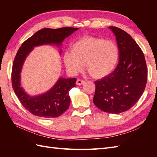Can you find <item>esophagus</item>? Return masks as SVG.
I'll return each mask as SVG.
<instances>
[{"instance_id":"34e87169","label":"esophagus","mask_w":157,"mask_h":157,"mask_svg":"<svg viewBox=\"0 0 157 157\" xmlns=\"http://www.w3.org/2000/svg\"><path fill=\"white\" fill-rule=\"evenodd\" d=\"M84 82H85V81H84V80H82L81 79H78L77 80V82H76V84H77V85H78V86H80V85L83 84Z\"/></svg>"}]
</instances>
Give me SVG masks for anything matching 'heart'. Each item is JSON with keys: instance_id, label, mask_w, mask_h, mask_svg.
Returning <instances> with one entry per match:
<instances>
[{"instance_id": "b5f03b06", "label": "heart", "mask_w": 157, "mask_h": 157, "mask_svg": "<svg viewBox=\"0 0 157 157\" xmlns=\"http://www.w3.org/2000/svg\"><path fill=\"white\" fill-rule=\"evenodd\" d=\"M119 57V49L115 42L101 37L85 36L74 42L71 52H65L63 62L71 74L81 72L85 65L90 76L99 79L113 72Z\"/></svg>"}]
</instances>
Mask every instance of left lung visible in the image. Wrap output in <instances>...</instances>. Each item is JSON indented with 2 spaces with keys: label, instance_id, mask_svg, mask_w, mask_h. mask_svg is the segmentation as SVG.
Masks as SVG:
<instances>
[{
  "label": "left lung",
  "instance_id": "left-lung-1",
  "mask_svg": "<svg viewBox=\"0 0 157 157\" xmlns=\"http://www.w3.org/2000/svg\"><path fill=\"white\" fill-rule=\"evenodd\" d=\"M116 36L120 57L116 69L95 82L93 101L101 111L113 114L134 106L143 94L147 68L144 54L134 39L117 27H109Z\"/></svg>",
  "mask_w": 157,
  "mask_h": 157
}]
</instances>
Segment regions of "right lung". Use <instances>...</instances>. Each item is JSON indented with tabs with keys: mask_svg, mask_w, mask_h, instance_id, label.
<instances>
[{
	"mask_svg": "<svg viewBox=\"0 0 157 157\" xmlns=\"http://www.w3.org/2000/svg\"><path fill=\"white\" fill-rule=\"evenodd\" d=\"M78 29V28L67 27L59 29L44 28L27 39L19 48L12 66V87L23 106L33 115L55 118L62 115L69 107V92L75 86L77 78H59L49 91L39 96H31L26 94L20 83V73L25 59L34 47L51 44L61 46L65 38Z\"/></svg>",
	"mask_w": 157,
	"mask_h": 157,
	"instance_id": "1",
	"label": "right lung"
}]
</instances>
